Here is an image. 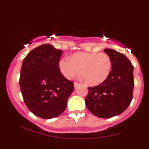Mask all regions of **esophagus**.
Returning a JSON list of instances; mask_svg holds the SVG:
<instances>
[{
	"label": "esophagus",
	"instance_id": "esophagus-1",
	"mask_svg": "<svg viewBox=\"0 0 149 149\" xmlns=\"http://www.w3.org/2000/svg\"><path fill=\"white\" fill-rule=\"evenodd\" d=\"M73 85H74V87H75V88H77V87H78V86H79V85H80L79 83H76V82H75V83H73Z\"/></svg>",
	"mask_w": 149,
	"mask_h": 149
}]
</instances>
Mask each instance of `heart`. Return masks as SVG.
<instances>
[{
    "instance_id": "obj_1",
    "label": "heart",
    "mask_w": 149,
    "mask_h": 149,
    "mask_svg": "<svg viewBox=\"0 0 149 149\" xmlns=\"http://www.w3.org/2000/svg\"><path fill=\"white\" fill-rule=\"evenodd\" d=\"M59 70L66 79H72L80 73L90 86L100 85L109 77L112 62L105 53L77 52L59 61Z\"/></svg>"
}]
</instances>
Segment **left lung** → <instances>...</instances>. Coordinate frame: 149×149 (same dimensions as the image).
<instances>
[{
  "label": "left lung",
  "instance_id": "left-lung-1",
  "mask_svg": "<svg viewBox=\"0 0 149 149\" xmlns=\"http://www.w3.org/2000/svg\"><path fill=\"white\" fill-rule=\"evenodd\" d=\"M104 51L111 59V71L103 83L88 88L85 104L93 115L109 118L121 114L130 104L134 89V67L122 53L109 48Z\"/></svg>",
  "mask_w": 149,
  "mask_h": 149
}]
</instances>
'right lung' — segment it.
<instances>
[{
    "mask_svg": "<svg viewBox=\"0 0 149 149\" xmlns=\"http://www.w3.org/2000/svg\"><path fill=\"white\" fill-rule=\"evenodd\" d=\"M50 44H43L26 56L19 85L27 108L38 117L50 119L64 112L74 90L73 83L61 75L59 61L62 54Z\"/></svg>",
    "mask_w": 149,
    "mask_h": 149,
    "instance_id": "1",
    "label": "right lung"
}]
</instances>
